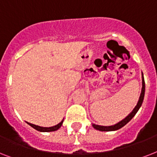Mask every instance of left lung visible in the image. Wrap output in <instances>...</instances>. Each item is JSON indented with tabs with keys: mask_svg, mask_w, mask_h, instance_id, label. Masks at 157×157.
Returning a JSON list of instances; mask_svg holds the SVG:
<instances>
[{
	"mask_svg": "<svg viewBox=\"0 0 157 157\" xmlns=\"http://www.w3.org/2000/svg\"><path fill=\"white\" fill-rule=\"evenodd\" d=\"M144 94H145V82H144V74L142 72V90L141 94H140V96H139V101H138V103L134 107V108L132 110V112L129 113L128 116H127L125 118L121 121L120 122L117 123L116 124H113V125H110V126H103V125H98V124H92V126L94 128L97 130H99V131H115V130H117V129H121L123 126H124L125 124L128 123V122L130 121V120L133 118V117L135 116V114L137 113V112L139 111V109L140 108V107L142 106V103H143V101H144Z\"/></svg>",
	"mask_w": 157,
	"mask_h": 157,
	"instance_id": "8db88e82",
	"label": "left lung"
}]
</instances>
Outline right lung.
<instances>
[{"label": "right lung", "instance_id": "right-lung-1", "mask_svg": "<svg viewBox=\"0 0 157 157\" xmlns=\"http://www.w3.org/2000/svg\"><path fill=\"white\" fill-rule=\"evenodd\" d=\"M63 120L60 123H59L58 124L56 125H54V126L52 127H41V126H39V125H36V124H31V123H28L27 122L30 126H32L33 128H34L35 129L38 130V131L40 132H52V131H55V130H58V129L62 126V124H63Z\"/></svg>", "mask_w": 157, "mask_h": 157}]
</instances>
